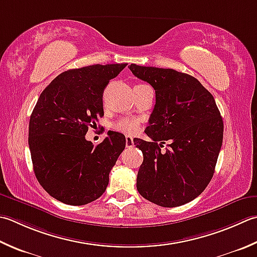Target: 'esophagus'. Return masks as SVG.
Returning <instances> with one entry per match:
<instances>
[{
    "instance_id": "34e87169",
    "label": "esophagus",
    "mask_w": 257,
    "mask_h": 257,
    "mask_svg": "<svg viewBox=\"0 0 257 257\" xmlns=\"http://www.w3.org/2000/svg\"><path fill=\"white\" fill-rule=\"evenodd\" d=\"M125 147L127 148L134 147V138L130 137V136H127V137H125Z\"/></svg>"
}]
</instances>
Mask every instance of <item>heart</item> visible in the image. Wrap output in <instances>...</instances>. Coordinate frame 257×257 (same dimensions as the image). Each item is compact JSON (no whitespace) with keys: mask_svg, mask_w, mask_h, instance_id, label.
I'll list each match as a JSON object with an SVG mask.
<instances>
[{"mask_svg":"<svg viewBox=\"0 0 257 257\" xmlns=\"http://www.w3.org/2000/svg\"><path fill=\"white\" fill-rule=\"evenodd\" d=\"M140 128V120L135 118H121L113 123L115 132L123 135H135Z\"/></svg>","mask_w":257,"mask_h":257,"instance_id":"obj_1","label":"heart"}]
</instances>
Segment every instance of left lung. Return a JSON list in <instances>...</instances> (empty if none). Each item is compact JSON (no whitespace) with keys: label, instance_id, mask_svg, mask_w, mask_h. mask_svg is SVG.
<instances>
[{"label":"left lung","instance_id":"left-lung-1","mask_svg":"<svg viewBox=\"0 0 257 257\" xmlns=\"http://www.w3.org/2000/svg\"><path fill=\"white\" fill-rule=\"evenodd\" d=\"M128 68L156 92L155 108L145 130L153 140H134L144 154L138 192L163 207L192 202L213 178L223 144L224 124L215 99L187 73L137 64ZM168 140L170 148L162 152Z\"/></svg>","mask_w":257,"mask_h":257}]
</instances>
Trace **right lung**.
Returning <instances> with one entry per match:
<instances>
[{
    "label": "right lung",
    "mask_w": 257,
    "mask_h": 257,
    "mask_svg": "<svg viewBox=\"0 0 257 257\" xmlns=\"http://www.w3.org/2000/svg\"><path fill=\"white\" fill-rule=\"evenodd\" d=\"M125 65L68 70L40 94L30 117L29 147L38 182L60 202L85 205L107 188L109 173L123 152L125 138L109 132L94 146L85 134L103 115L104 89Z\"/></svg>",
    "instance_id": "right-lung-1"
}]
</instances>
